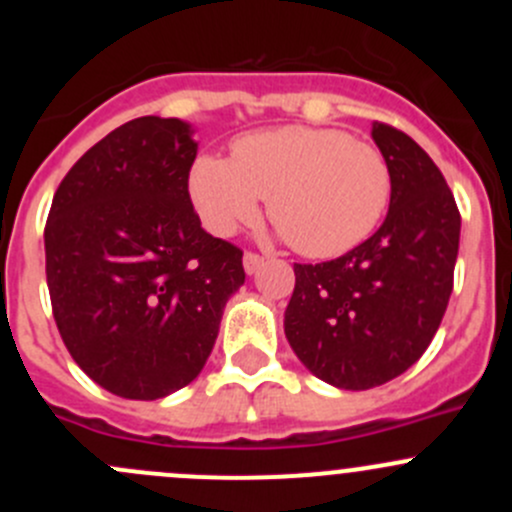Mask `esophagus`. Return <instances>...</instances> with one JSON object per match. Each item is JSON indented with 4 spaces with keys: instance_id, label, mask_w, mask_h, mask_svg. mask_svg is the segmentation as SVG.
Wrapping results in <instances>:
<instances>
[{
    "instance_id": "34e87169",
    "label": "esophagus",
    "mask_w": 512,
    "mask_h": 512,
    "mask_svg": "<svg viewBox=\"0 0 512 512\" xmlns=\"http://www.w3.org/2000/svg\"><path fill=\"white\" fill-rule=\"evenodd\" d=\"M262 262H265V257L257 255V252H245V257H242V265H245L247 275H255L262 267Z\"/></svg>"
}]
</instances>
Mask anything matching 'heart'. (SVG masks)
<instances>
[{
  "instance_id": "heart-1",
  "label": "heart",
  "mask_w": 512,
  "mask_h": 512,
  "mask_svg": "<svg viewBox=\"0 0 512 512\" xmlns=\"http://www.w3.org/2000/svg\"><path fill=\"white\" fill-rule=\"evenodd\" d=\"M391 168L371 143L337 128L285 126L245 133L230 160L200 156L190 198L215 235L260 218V198L299 255L327 260L366 240L391 203Z\"/></svg>"
}]
</instances>
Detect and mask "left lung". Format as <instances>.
Returning a JSON list of instances; mask_svg holds the SVG:
<instances>
[{"label": "left lung", "mask_w": 512, "mask_h": 512, "mask_svg": "<svg viewBox=\"0 0 512 512\" xmlns=\"http://www.w3.org/2000/svg\"><path fill=\"white\" fill-rule=\"evenodd\" d=\"M389 160L384 225L337 260L294 265L285 312L289 347L317 379L364 391L414 366L438 332L453 292L461 213L451 188L411 136L376 121Z\"/></svg>", "instance_id": "8db88e82"}]
</instances>
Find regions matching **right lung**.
<instances>
[{
    "instance_id": "right-lung-1",
    "label": "right lung",
    "mask_w": 512,
    "mask_h": 512,
    "mask_svg": "<svg viewBox=\"0 0 512 512\" xmlns=\"http://www.w3.org/2000/svg\"><path fill=\"white\" fill-rule=\"evenodd\" d=\"M198 143L178 118L141 116L64 175L44 227L51 312L76 364L111 394L156 401L203 371L242 250L190 203Z\"/></svg>"
}]
</instances>
